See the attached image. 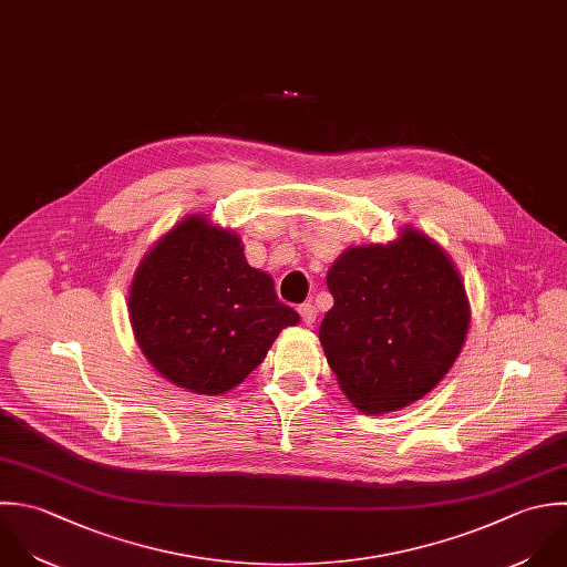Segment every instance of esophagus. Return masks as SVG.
<instances>
[{"mask_svg": "<svg viewBox=\"0 0 567 567\" xmlns=\"http://www.w3.org/2000/svg\"><path fill=\"white\" fill-rule=\"evenodd\" d=\"M298 313H300V318H302V322H305L307 327H311V324L316 322V316H318V311H316V307H313L311 302L300 305V307H298Z\"/></svg>", "mask_w": 567, "mask_h": 567, "instance_id": "obj_1", "label": "esophagus"}]
</instances>
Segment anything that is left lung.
Listing matches in <instances>:
<instances>
[{
    "mask_svg": "<svg viewBox=\"0 0 567 567\" xmlns=\"http://www.w3.org/2000/svg\"><path fill=\"white\" fill-rule=\"evenodd\" d=\"M333 307L320 324L342 393L369 415L431 393L457 360L471 305L449 254L406 227L389 245L349 247L329 269Z\"/></svg>",
    "mask_w": 567,
    "mask_h": 567,
    "instance_id": "1",
    "label": "left lung"
}]
</instances>
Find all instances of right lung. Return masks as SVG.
I'll return each mask as SVG.
<instances>
[{
  "label": "right lung",
  "instance_id": "1",
  "mask_svg": "<svg viewBox=\"0 0 567 567\" xmlns=\"http://www.w3.org/2000/svg\"><path fill=\"white\" fill-rule=\"evenodd\" d=\"M130 322L147 362L198 395L238 386L300 316L254 269L238 234L192 214L141 260L130 287Z\"/></svg>",
  "mask_w": 567,
  "mask_h": 567
}]
</instances>
